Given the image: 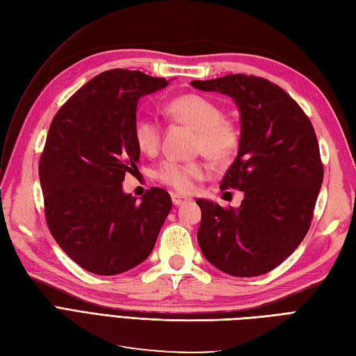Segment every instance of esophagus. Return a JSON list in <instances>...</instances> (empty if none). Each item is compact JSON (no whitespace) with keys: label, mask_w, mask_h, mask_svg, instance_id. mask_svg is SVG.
<instances>
[{"label":"esophagus","mask_w":356,"mask_h":356,"mask_svg":"<svg viewBox=\"0 0 356 356\" xmlns=\"http://www.w3.org/2000/svg\"><path fill=\"white\" fill-rule=\"evenodd\" d=\"M190 200H191L190 197L182 196V195H179V193H172V203H174L175 207H181V204H186Z\"/></svg>","instance_id":"obj_1"}]
</instances>
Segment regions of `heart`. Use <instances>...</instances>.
Here are the masks:
<instances>
[{
    "mask_svg": "<svg viewBox=\"0 0 356 356\" xmlns=\"http://www.w3.org/2000/svg\"><path fill=\"white\" fill-rule=\"evenodd\" d=\"M172 120L187 123L197 129L196 152L213 160L229 159L241 143L239 127L222 115L221 106L202 95H182L166 105ZM163 129L156 118L138 114L134 120V139L145 154H154L160 148ZM208 175V165L202 160L179 161L166 159L154 170V178L179 193H191L197 181Z\"/></svg>",
    "mask_w": 356,
    "mask_h": 356,
    "instance_id": "b5f03b06",
    "label": "heart"
}]
</instances>
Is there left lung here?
Masks as SVG:
<instances>
[{
	"instance_id": "left-lung-1",
	"label": "left lung",
	"mask_w": 356,
	"mask_h": 356,
	"mask_svg": "<svg viewBox=\"0 0 356 356\" xmlns=\"http://www.w3.org/2000/svg\"><path fill=\"white\" fill-rule=\"evenodd\" d=\"M204 92L229 95L241 111L238 156L221 190H241V208L197 199V242L207 260L239 277L273 270L310 229L324 179L315 129L300 105L263 77L229 74L191 81Z\"/></svg>"
}]
</instances>
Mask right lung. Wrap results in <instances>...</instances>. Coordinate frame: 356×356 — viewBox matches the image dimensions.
<instances>
[{"mask_svg":"<svg viewBox=\"0 0 356 356\" xmlns=\"http://www.w3.org/2000/svg\"><path fill=\"white\" fill-rule=\"evenodd\" d=\"M168 86L141 71L110 70L75 92L53 117L38 165L53 238L84 270L111 276L152 254L172 208L153 187L141 202L122 182L136 168L134 120L141 96Z\"/></svg>","mask_w":356,"mask_h":356,"instance_id":"1","label":"right lung"}]
</instances>
